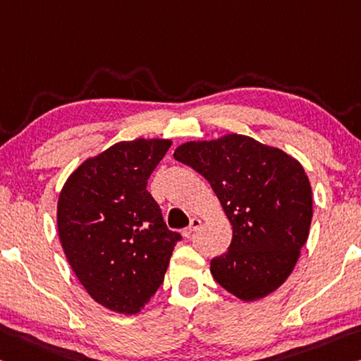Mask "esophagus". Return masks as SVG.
I'll return each instance as SVG.
<instances>
[{"label": "esophagus", "instance_id": "34e87169", "mask_svg": "<svg viewBox=\"0 0 361 361\" xmlns=\"http://www.w3.org/2000/svg\"><path fill=\"white\" fill-rule=\"evenodd\" d=\"M201 223H202V221L199 220V219H191L190 226L183 230V236H185V238H191L192 233L199 230V226H201Z\"/></svg>", "mask_w": 361, "mask_h": 361}]
</instances>
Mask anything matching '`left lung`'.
Segmentation results:
<instances>
[{"mask_svg": "<svg viewBox=\"0 0 361 361\" xmlns=\"http://www.w3.org/2000/svg\"><path fill=\"white\" fill-rule=\"evenodd\" d=\"M173 157L210 183L233 226L230 247L210 262L215 281L243 300L278 289L312 223V188L302 165L243 135L186 142Z\"/></svg>", "mask_w": 361, "mask_h": 361, "instance_id": "8db88e82", "label": "left lung"}]
</instances>
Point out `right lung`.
Here are the masks:
<instances>
[{
  "mask_svg": "<svg viewBox=\"0 0 361 361\" xmlns=\"http://www.w3.org/2000/svg\"><path fill=\"white\" fill-rule=\"evenodd\" d=\"M170 146L165 140L117 142L80 165L61 191L62 249L83 288L109 310L140 312L164 283L181 239L146 188Z\"/></svg>",
  "mask_w": 361,
  "mask_h": 361,
  "instance_id": "right-lung-1",
  "label": "right lung"
}]
</instances>
